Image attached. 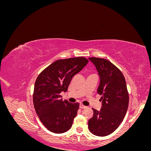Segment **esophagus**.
<instances>
[{
    "mask_svg": "<svg viewBox=\"0 0 151 151\" xmlns=\"http://www.w3.org/2000/svg\"><path fill=\"white\" fill-rule=\"evenodd\" d=\"M79 108H81V109H84V108H86V106H84L83 104H80V105H79Z\"/></svg>",
    "mask_w": 151,
    "mask_h": 151,
    "instance_id": "obj_1",
    "label": "esophagus"
}]
</instances>
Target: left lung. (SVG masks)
<instances>
[{
    "mask_svg": "<svg viewBox=\"0 0 151 151\" xmlns=\"http://www.w3.org/2000/svg\"><path fill=\"white\" fill-rule=\"evenodd\" d=\"M100 78L97 92L101 95L100 111L93 108V117L88 128L93 134L104 137L111 134L119 127L129 106V95L126 81L122 72L106 59L90 57Z\"/></svg>",
    "mask_w": 151,
    "mask_h": 151,
    "instance_id": "left-lung-1",
    "label": "left lung"
}]
</instances>
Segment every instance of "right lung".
Returning a JSON list of instances; mask_svg holds the SVG:
<instances>
[{"mask_svg":"<svg viewBox=\"0 0 151 151\" xmlns=\"http://www.w3.org/2000/svg\"><path fill=\"white\" fill-rule=\"evenodd\" d=\"M88 62L83 57L58 60L45 68L36 79L34 107L40 121L50 132L64 133L72 127L79 104L63 101L60 94L66 92L73 77Z\"/></svg>","mask_w":151,"mask_h":151,"instance_id":"obj_1","label":"right lung"}]
</instances>
